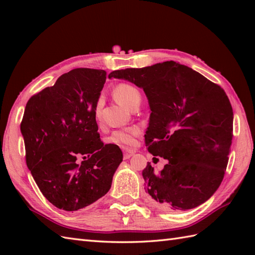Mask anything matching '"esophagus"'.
<instances>
[{
	"label": "esophagus",
	"instance_id": "1",
	"mask_svg": "<svg viewBox=\"0 0 255 255\" xmlns=\"http://www.w3.org/2000/svg\"><path fill=\"white\" fill-rule=\"evenodd\" d=\"M134 154V152L133 151H131V150H128V149H126L124 151V158L125 159H129V158H131V156Z\"/></svg>",
	"mask_w": 255,
	"mask_h": 255
}]
</instances>
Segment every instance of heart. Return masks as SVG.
I'll list each match as a JSON object with an SVG mask.
<instances>
[{
    "label": "heart",
    "instance_id": "b5f03b06",
    "mask_svg": "<svg viewBox=\"0 0 255 255\" xmlns=\"http://www.w3.org/2000/svg\"><path fill=\"white\" fill-rule=\"evenodd\" d=\"M114 95H115V99L119 104L129 108V110L133 105L140 104V102H141V93H140V91L136 86L129 83L118 84L115 91H114ZM97 106H100V101L97 103ZM138 134L139 129L136 127L119 129V130L114 131L111 134V137L108 138V141L119 145H132L134 143V138Z\"/></svg>",
    "mask_w": 255,
    "mask_h": 255
}]
</instances>
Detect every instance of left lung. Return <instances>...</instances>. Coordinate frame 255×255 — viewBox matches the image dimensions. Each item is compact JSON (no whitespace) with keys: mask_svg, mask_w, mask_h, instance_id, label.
<instances>
[{"mask_svg":"<svg viewBox=\"0 0 255 255\" xmlns=\"http://www.w3.org/2000/svg\"><path fill=\"white\" fill-rule=\"evenodd\" d=\"M143 89L151 110L144 134L148 151L167 159L160 173L142 171L144 189L159 208L182 211L209 199L223 182L232 142L234 112L226 92L174 61L116 70Z\"/></svg>","mask_w":255,"mask_h":255,"instance_id":"8db88e82","label":"left lung"}]
</instances>
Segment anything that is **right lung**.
Returning <instances> with one entry per match:
<instances>
[{"mask_svg": "<svg viewBox=\"0 0 255 255\" xmlns=\"http://www.w3.org/2000/svg\"><path fill=\"white\" fill-rule=\"evenodd\" d=\"M105 81L104 70L73 69L26 104L20 124L26 163L59 209L74 211L104 196L123 161L118 145L104 144L97 132L95 111Z\"/></svg>", "mask_w": 255, "mask_h": 255, "instance_id": "add662e5", "label": "right lung"}]
</instances>
